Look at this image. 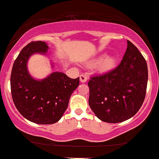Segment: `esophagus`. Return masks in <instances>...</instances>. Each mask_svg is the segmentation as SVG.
Listing matches in <instances>:
<instances>
[{
  "mask_svg": "<svg viewBox=\"0 0 159 159\" xmlns=\"http://www.w3.org/2000/svg\"><path fill=\"white\" fill-rule=\"evenodd\" d=\"M87 81V77L86 75L82 74L80 75V81H81V83H85Z\"/></svg>",
  "mask_w": 159,
  "mask_h": 159,
  "instance_id": "34e87169",
  "label": "esophagus"
}]
</instances>
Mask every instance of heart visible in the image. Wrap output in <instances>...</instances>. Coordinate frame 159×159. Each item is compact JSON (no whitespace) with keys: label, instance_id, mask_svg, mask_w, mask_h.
<instances>
[{"label":"heart","instance_id":"heart-1","mask_svg":"<svg viewBox=\"0 0 159 159\" xmlns=\"http://www.w3.org/2000/svg\"><path fill=\"white\" fill-rule=\"evenodd\" d=\"M116 59L113 56H106V54H103L98 56L94 61L95 64H98L97 67L102 72H107V71L112 69L116 65Z\"/></svg>","mask_w":159,"mask_h":159}]
</instances>
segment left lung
<instances>
[{
	"label": "left lung",
	"instance_id": "left-lung-1",
	"mask_svg": "<svg viewBox=\"0 0 159 159\" xmlns=\"http://www.w3.org/2000/svg\"><path fill=\"white\" fill-rule=\"evenodd\" d=\"M147 81V62L137 47L127 40L126 51L120 64L89 81V105L102 121H125L143 105Z\"/></svg>",
	"mask_w": 159,
	"mask_h": 159
}]
</instances>
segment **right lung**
<instances>
[{"label": "right lung", "instance_id": "add662e5", "mask_svg": "<svg viewBox=\"0 0 159 159\" xmlns=\"http://www.w3.org/2000/svg\"><path fill=\"white\" fill-rule=\"evenodd\" d=\"M48 49L47 43L43 41L27 44L14 62L10 77L11 93L17 110L29 121L43 125L61 119L71 95L79 85V77L72 79L60 72H52L42 80L30 75L27 70L30 57L47 54Z\"/></svg>", "mask_w": 159, "mask_h": 159}]
</instances>
